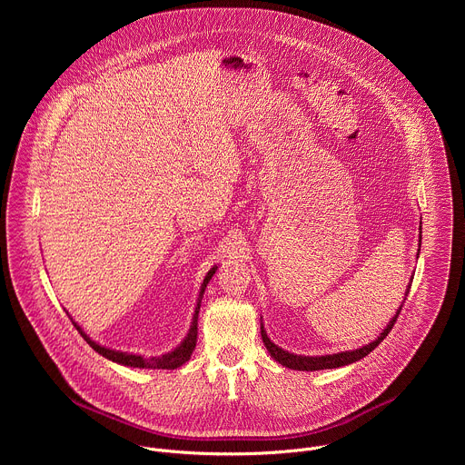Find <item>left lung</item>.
I'll list each match as a JSON object with an SVG mask.
<instances>
[{
    "label": "left lung",
    "mask_w": 465,
    "mask_h": 465,
    "mask_svg": "<svg viewBox=\"0 0 465 465\" xmlns=\"http://www.w3.org/2000/svg\"><path fill=\"white\" fill-rule=\"evenodd\" d=\"M421 230V226H420ZM420 244H421V233H420ZM418 255H420V250H418ZM411 291V285L407 289V294ZM403 307V305H401ZM401 307L397 309L395 316L388 322V325L382 329V333L370 344L359 348V350H351V351H341V353H333V355H320V357H305V355H294V353H289L285 350H282L280 346H276L269 337H267V331H264V327L261 325V339L264 342V346H267L271 357L274 361H278L282 366L285 368H291V370H300V371H316V370H331V368H341V366H348L351 362H357L361 359H364L370 351H373L391 331L397 316H400L401 312Z\"/></svg>",
    "instance_id": "left-lung-1"
}]
</instances>
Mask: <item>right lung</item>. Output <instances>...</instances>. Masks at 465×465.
Returning <instances> with one entry per match:
<instances>
[{"label": "right lung", "mask_w": 465, "mask_h": 465, "mask_svg": "<svg viewBox=\"0 0 465 465\" xmlns=\"http://www.w3.org/2000/svg\"><path fill=\"white\" fill-rule=\"evenodd\" d=\"M217 272V267H213L203 285H201V292H198V300H196V307H194V314H193V322H191V327L187 331V337L169 353L165 355H160V357H143V355H134V353H126V351H115V350H110V348H104V346H99L95 341H92L84 331L74 322V325L77 327L79 333L83 335V339L99 353L103 355L104 359L112 361V362H117V364H123V366H130V368H149V370H174V368H180L182 364H185L196 346V333H198V311H201V303H203V296H204V291L210 283V280L213 278V274Z\"/></svg>", "instance_id": "add662e5"}]
</instances>
